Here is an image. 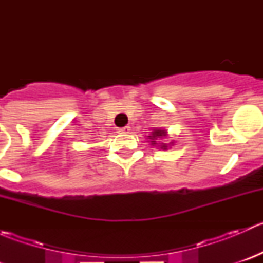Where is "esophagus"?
<instances>
[{"instance_id":"esophagus-1","label":"esophagus","mask_w":263,"mask_h":263,"mask_svg":"<svg viewBox=\"0 0 263 263\" xmlns=\"http://www.w3.org/2000/svg\"><path fill=\"white\" fill-rule=\"evenodd\" d=\"M129 131H131V127L129 126H124L122 128H118L119 134H129Z\"/></svg>"}]
</instances>
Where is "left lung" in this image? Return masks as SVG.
I'll use <instances>...</instances> for the list:
<instances>
[{"mask_svg":"<svg viewBox=\"0 0 263 263\" xmlns=\"http://www.w3.org/2000/svg\"><path fill=\"white\" fill-rule=\"evenodd\" d=\"M165 129H154L153 132H151V136H148V139L151 140V145H158V139L159 137H163L165 136ZM160 146V148H163V150H166L168 148V145L164 144V142H161V145H159Z\"/></svg>","mask_w":263,"mask_h":263,"instance_id":"8db88e82","label":"left lung"}]
</instances>
